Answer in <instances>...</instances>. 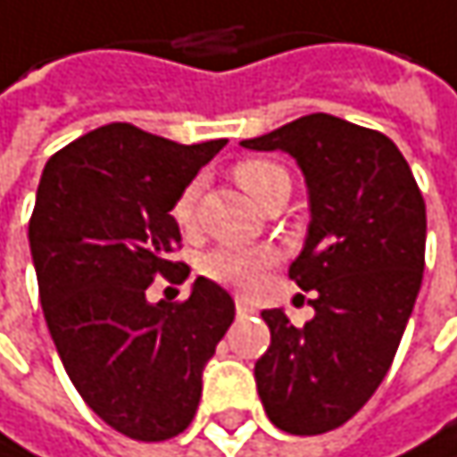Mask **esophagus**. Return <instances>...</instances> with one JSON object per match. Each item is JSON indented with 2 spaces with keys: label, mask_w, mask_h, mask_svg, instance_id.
<instances>
[{
  "label": "esophagus",
  "mask_w": 457,
  "mask_h": 457,
  "mask_svg": "<svg viewBox=\"0 0 457 457\" xmlns=\"http://www.w3.org/2000/svg\"><path fill=\"white\" fill-rule=\"evenodd\" d=\"M236 313L244 319V316H252L254 313V305L249 303V300H244V297H236Z\"/></svg>",
  "instance_id": "esophagus-1"
}]
</instances>
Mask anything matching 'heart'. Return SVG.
Instances as JSON below:
<instances>
[{
	"label": "heart",
	"mask_w": 457,
	"mask_h": 457,
	"mask_svg": "<svg viewBox=\"0 0 457 457\" xmlns=\"http://www.w3.org/2000/svg\"><path fill=\"white\" fill-rule=\"evenodd\" d=\"M236 181L244 187V192L262 208L265 203H270L278 195H289L292 189V179L289 173L273 162V160H262V157H252V160H241L236 165ZM195 203H197V181L187 184L176 203H173V221L181 227V230H189L195 221ZM273 262V252L268 249H252V246H219L213 252H208L200 262V270L205 278L230 287L238 292L252 289L260 281V273Z\"/></svg>",
	"instance_id": "heart-1"
}]
</instances>
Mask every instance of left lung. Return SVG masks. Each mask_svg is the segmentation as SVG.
Masks as SVG:
<instances>
[{
    "mask_svg": "<svg viewBox=\"0 0 457 457\" xmlns=\"http://www.w3.org/2000/svg\"><path fill=\"white\" fill-rule=\"evenodd\" d=\"M246 149L289 152L305 173L311 224L289 278L316 316L295 327L262 311L270 348L254 364L268 418L289 434H324L378 391L412 316L426 265V203L399 146L380 130L305 114Z\"/></svg>",
    "mask_w": 457,
    "mask_h": 457,
    "instance_id": "obj_1",
    "label": "left lung"
}]
</instances>
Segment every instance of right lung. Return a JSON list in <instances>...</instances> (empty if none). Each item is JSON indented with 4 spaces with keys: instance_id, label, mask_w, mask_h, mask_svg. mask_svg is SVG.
Listing matches in <instances>:
<instances>
[{
    "instance_id": "add662e5",
    "label": "right lung",
    "mask_w": 457,
    "mask_h": 457,
    "mask_svg": "<svg viewBox=\"0 0 457 457\" xmlns=\"http://www.w3.org/2000/svg\"><path fill=\"white\" fill-rule=\"evenodd\" d=\"M224 144L112 122L55 152L39 179L29 246L50 337L85 404L138 442L192 423L203 367L236 319L233 297L203 276L184 303L146 300L157 276H189L176 273L170 211Z\"/></svg>"
}]
</instances>
